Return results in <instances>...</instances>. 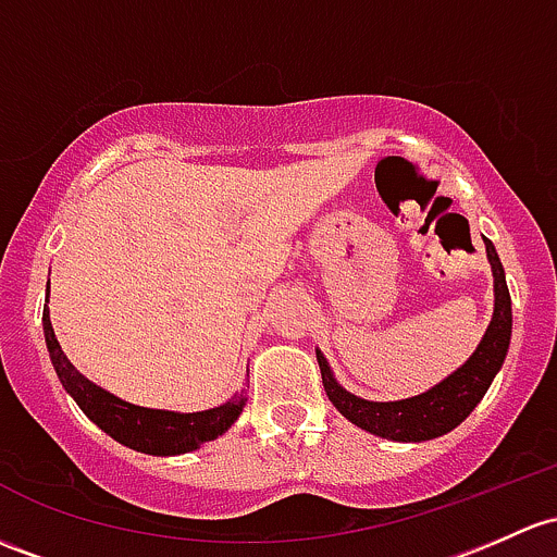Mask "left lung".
Wrapping results in <instances>:
<instances>
[{"label":"left lung","mask_w":557,"mask_h":557,"mask_svg":"<svg viewBox=\"0 0 557 557\" xmlns=\"http://www.w3.org/2000/svg\"><path fill=\"white\" fill-rule=\"evenodd\" d=\"M483 243L491 261V272H494V318H491L488 331H485L483 342L478 344L470 360L461 368H456L441 384L421 392L417 397L373 403L344 389L333 379L331 366H327L323 352L318 349L325 395L338 408L342 417H347L352 424L371 432V435L403 443H421L441 437L470 417L472 408L483 400L485 389H488L494 376L499 373L512 336V301L510 290H507L505 267H502L499 256H496L494 243L485 237Z\"/></svg>","instance_id":"obj_1"}]
</instances>
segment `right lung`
<instances>
[{"mask_svg": "<svg viewBox=\"0 0 557 557\" xmlns=\"http://www.w3.org/2000/svg\"><path fill=\"white\" fill-rule=\"evenodd\" d=\"M47 290H50V283H47ZM42 327L47 352H50L52 368H55L63 389L77 400V406L85 411V417L92 424L101 426L116 443L140 450V454L175 456L200 448L202 443L224 435L234 421H237L239 413H243L245 400H248L245 395H234L224 406L197 413L157 411V408L133 406V403L120 400L111 392L92 384L90 379L82 376L77 368L69 362L61 344H58L55 331H52L50 309L47 307L42 312Z\"/></svg>", "mask_w": 557, "mask_h": 557, "instance_id": "1", "label": "right lung"}]
</instances>
